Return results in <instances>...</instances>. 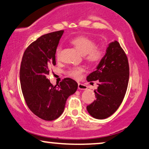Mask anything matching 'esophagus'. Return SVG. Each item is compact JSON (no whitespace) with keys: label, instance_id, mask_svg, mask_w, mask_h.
<instances>
[{"label":"esophagus","instance_id":"obj_1","mask_svg":"<svg viewBox=\"0 0 149 149\" xmlns=\"http://www.w3.org/2000/svg\"><path fill=\"white\" fill-rule=\"evenodd\" d=\"M78 88L79 90H86L87 89V86L84 84L78 83Z\"/></svg>","mask_w":149,"mask_h":149}]
</instances>
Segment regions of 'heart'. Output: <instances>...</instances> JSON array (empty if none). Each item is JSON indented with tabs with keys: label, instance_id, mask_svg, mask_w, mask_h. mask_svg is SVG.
<instances>
[{
	"label": "heart",
	"instance_id": "b5f03b06",
	"mask_svg": "<svg viewBox=\"0 0 149 149\" xmlns=\"http://www.w3.org/2000/svg\"><path fill=\"white\" fill-rule=\"evenodd\" d=\"M71 43L80 51L84 57L91 63H97L102 59L105 54V50L102 47L96 46L97 43L95 40L84 36H79L73 38ZM61 47L58 46L56 50V56L59 58ZM84 68L82 67L72 68L69 70L68 74L75 79L81 77L84 72Z\"/></svg>",
	"mask_w": 149,
	"mask_h": 149
}]
</instances>
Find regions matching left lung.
I'll return each mask as SVG.
<instances>
[{
    "instance_id": "1",
    "label": "left lung",
    "mask_w": 149,
    "mask_h": 149,
    "mask_svg": "<svg viewBox=\"0 0 149 149\" xmlns=\"http://www.w3.org/2000/svg\"><path fill=\"white\" fill-rule=\"evenodd\" d=\"M128 79V58L119 43L115 41L109 43L95 71L87 77L88 81H98V87L94 91L96 100L86 107L90 115L99 119L113 115L124 100Z\"/></svg>"
}]
</instances>
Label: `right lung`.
Masks as SVG:
<instances>
[{"mask_svg":"<svg viewBox=\"0 0 149 149\" xmlns=\"http://www.w3.org/2000/svg\"><path fill=\"white\" fill-rule=\"evenodd\" d=\"M63 30L40 36L27 47L22 58L20 81L27 106L43 120L52 121L63 113L67 99L77 90L78 84L65 78L56 86L46 78L49 68L56 65L55 54Z\"/></svg>","mask_w":149,"mask_h":149,"instance_id":"obj_1","label":"right lung"}]
</instances>
